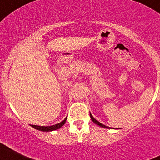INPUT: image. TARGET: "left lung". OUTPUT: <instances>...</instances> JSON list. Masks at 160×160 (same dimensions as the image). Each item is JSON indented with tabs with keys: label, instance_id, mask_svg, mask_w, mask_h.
I'll list each match as a JSON object with an SVG mask.
<instances>
[{
	"label": "left lung",
	"instance_id": "obj_1",
	"mask_svg": "<svg viewBox=\"0 0 160 160\" xmlns=\"http://www.w3.org/2000/svg\"><path fill=\"white\" fill-rule=\"evenodd\" d=\"M89 115H90V118H91V119H92V122H93L96 124H97V125H99V126H100V127H102V128H110L108 127V126L104 125V124H102V123H100L99 122H98L97 120H96V119H95L94 118L92 117V114H91V113H89Z\"/></svg>",
	"mask_w": 160,
	"mask_h": 160
}]
</instances>
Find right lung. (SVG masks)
<instances>
[{
	"label": "right lung",
	"instance_id": "right-lung-1",
	"mask_svg": "<svg viewBox=\"0 0 160 160\" xmlns=\"http://www.w3.org/2000/svg\"><path fill=\"white\" fill-rule=\"evenodd\" d=\"M67 118H68V117H66L64 119V121H62L61 122L58 123V124H54V125H52V126H38V125H33V124L32 125V124H31V126L32 128H34L35 129L38 130V131H54V130L59 129L60 128L62 127V126L64 124V123L66 122Z\"/></svg>",
	"mask_w": 160,
	"mask_h": 160
}]
</instances>
